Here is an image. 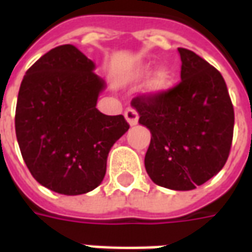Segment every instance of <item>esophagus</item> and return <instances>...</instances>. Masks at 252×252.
Instances as JSON below:
<instances>
[{
  "instance_id": "esophagus-1",
  "label": "esophagus",
  "mask_w": 252,
  "mask_h": 252,
  "mask_svg": "<svg viewBox=\"0 0 252 252\" xmlns=\"http://www.w3.org/2000/svg\"><path fill=\"white\" fill-rule=\"evenodd\" d=\"M124 116H126V120L128 121L129 126H136L138 124V120H139V114L138 112L132 109V107H128L126 112H124Z\"/></svg>"
}]
</instances>
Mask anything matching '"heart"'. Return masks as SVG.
<instances>
[{
	"label": "heart",
	"instance_id": "b5f03b06",
	"mask_svg": "<svg viewBox=\"0 0 252 252\" xmlns=\"http://www.w3.org/2000/svg\"><path fill=\"white\" fill-rule=\"evenodd\" d=\"M148 67L142 68L136 73V76H145L148 73ZM172 85V73L171 70L167 67L158 68L156 71L153 77L150 78V81L148 84V91L153 92V94H162L165 91H168Z\"/></svg>",
	"mask_w": 252,
	"mask_h": 252
}]
</instances>
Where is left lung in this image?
<instances>
[{
    "label": "left lung",
    "mask_w": 252,
    "mask_h": 252,
    "mask_svg": "<svg viewBox=\"0 0 252 252\" xmlns=\"http://www.w3.org/2000/svg\"><path fill=\"white\" fill-rule=\"evenodd\" d=\"M181 81L162 94L133 97L152 139L145 168L158 186L191 190L223 168L233 139L234 110L223 77L193 51L178 48Z\"/></svg>",
    "instance_id": "1"
}]
</instances>
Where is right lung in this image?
<instances>
[{"label":"right lung","mask_w":252,"mask_h":252,"mask_svg":"<svg viewBox=\"0 0 252 252\" xmlns=\"http://www.w3.org/2000/svg\"><path fill=\"white\" fill-rule=\"evenodd\" d=\"M94 70L95 63L67 44L42 55L20 84L15 114L20 153L34 179L61 194L97 188L110 149L129 128L124 116L96 109L104 81Z\"/></svg>","instance_id":"1"}]
</instances>
